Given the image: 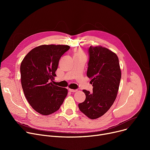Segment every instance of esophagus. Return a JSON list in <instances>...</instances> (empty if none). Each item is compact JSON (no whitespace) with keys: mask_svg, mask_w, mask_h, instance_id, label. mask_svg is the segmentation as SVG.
I'll list each match as a JSON object with an SVG mask.
<instances>
[{"mask_svg":"<svg viewBox=\"0 0 150 150\" xmlns=\"http://www.w3.org/2000/svg\"><path fill=\"white\" fill-rule=\"evenodd\" d=\"M69 91L70 92H75L77 91L76 89H69Z\"/></svg>","mask_w":150,"mask_h":150,"instance_id":"1","label":"esophagus"}]
</instances>
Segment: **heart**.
<instances>
[{
	"label": "heart",
	"mask_w": 150,
	"mask_h": 150,
	"mask_svg": "<svg viewBox=\"0 0 150 150\" xmlns=\"http://www.w3.org/2000/svg\"><path fill=\"white\" fill-rule=\"evenodd\" d=\"M75 56H84V53L80 49L76 50L75 51Z\"/></svg>",
	"instance_id": "b5f03b06"
}]
</instances>
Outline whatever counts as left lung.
<instances>
[{
    "instance_id": "left-lung-1",
    "label": "left lung",
    "mask_w": 150,
    "mask_h": 150,
    "mask_svg": "<svg viewBox=\"0 0 150 150\" xmlns=\"http://www.w3.org/2000/svg\"><path fill=\"white\" fill-rule=\"evenodd\" d=\"M87 76L91 79L93 91L83 90L86 99L78 107L91 119L104 115L117 97L121 70L117 54L102 46H91Z\"/></svg>"
}]
</instances>
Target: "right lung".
Here are the masks:
<instances>
[{
	"instance_id": "1",
	"label": "right lung",
	"mask_w": 150,
	"mask_h": 150,
	"mask_svg": "<svg viewBox=\"0 0 150 150\" xmlns=\"http://www.w3.org/2000/svg\"><path fill=\"white\" fill-rule=\"evenodd\" d=\"M70 49L66 45H42L29 52L22 60L20 70L24 95L36 112L47 115L59 109L67 89L53 85L55 72L62 55Z\"/></svg>"
}]
</instances>
